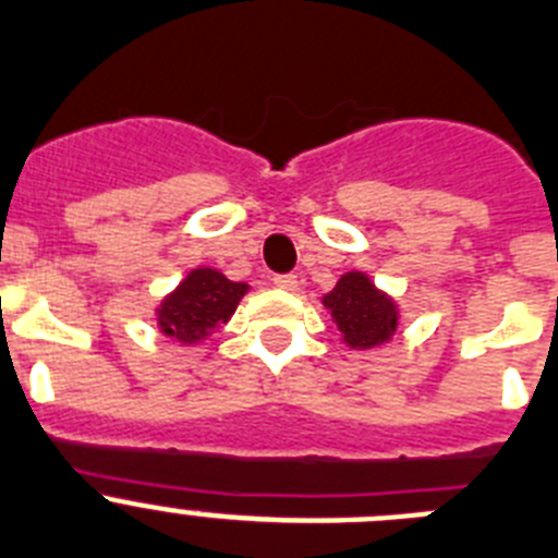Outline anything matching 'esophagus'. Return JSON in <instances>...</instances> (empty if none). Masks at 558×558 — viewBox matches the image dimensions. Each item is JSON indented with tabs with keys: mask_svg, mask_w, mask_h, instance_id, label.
Returning a JSON list of instances; mask_svg holds the SVG:
<instances>
[{
	"mask_svg": "<svg viewBox=\"0 0 558 558\" xmlns=\"http://www.w3.org/2000/svg\"><path fill=\"white\" fill-rule=\"evenodd\" d=\"M272 283L278 286V289H283V291H296L300 280H296V275H275Z\"/></svg>",
	"mask_w": 558,
	"mask_h": 558,
	"instance_id": "esophagus-1",
	"label": "esophagus"
}]
</instances>
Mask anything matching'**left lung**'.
I'll return each instance as SVG.
<instances>
[{"label":"left lung","mask_w":558,"mask_h":558,"mask_svg":"<svg viewBox=\"0 0 558 558\" xmlns=\"http://www.w3.org/2000/svg\"><path fill=\"white\" fill-rule=\"evenodd\" d=\"M325 308L350 347H377L397 330V305L379 294L363 272L343 275L325 296Z\"/></svg>","instance_id":"obj_1"}]
</instances>
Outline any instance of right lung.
Wrapping results in <instances>:
<instances>
[{
  "label": "right lung",
  "instance_id": "right-lung-1",
  "mask_svg": "<svg viewBox=\"0 0 558 558\" xmlns=\"http://www.w3.org/2000/svg\"><path fill=\"white\" fill-rule=\"evenodd\" d=\"M247 286L233 283L217 269H192L190 278L161 303L159 327L181 343H197L226 325Z\"/></svg>",
  "mask_w": 558,
  "mask_h": 558
}]
</instances>
